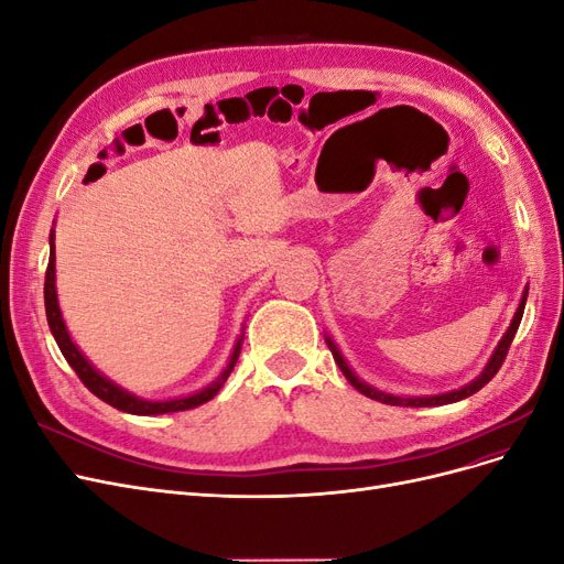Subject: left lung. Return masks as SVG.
Listing matches in <instances>:
<instances>
[{
  "mask_svg": "<svg viewBox=\"0 0 564 564\" xmlns=\"http://www.w3.org/2000/svg\"><path fill=\"white\" fill-rule=\"evenodd\" d=\"M524 301H527V289H524V294H522V301H520V305H518V313H516L513 322H510L508 332H506L503 338L499 340L497 350H494V355L489 357V362H487V367L482 369L480 377H477L475 381H470V383L464 386V388L452 390V392H442V395H431V398H398V395H388V392H381V390H377V388H371V386H367L365 381H360V379L355 377L352 369H350L348 362L344 360V355L338 352V348L334 346L332 338H327V346H329V350H332V355H334V360H336L338 369L344 371V377L352 383V388H357V390L362 392V395H367V398H371V400H379V402L392 404V406H440V404H449V402H458V400H464V398H470L473 392L485 388L494 377H497V371L501 369V365H503V360H506V355H508V348H510V344H513L516 332H518V327H520V319H522V313H524Z\"/></svg>",
  "mask_w": 564,
  "mask_h": 564,
  "instance_id": "8db88e82",
  "label": "left lung"
}]
</instances>
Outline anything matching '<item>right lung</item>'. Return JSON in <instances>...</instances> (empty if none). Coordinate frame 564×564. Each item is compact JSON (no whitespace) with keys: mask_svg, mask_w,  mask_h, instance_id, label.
Returning <instances> with one entry per match:
<instances>
[{"mask_svg":"<svg viewBox=\"0 0 564 564\" xmlns=\"http://www.w3.org/2000/svg\"><path fill=\"white\" fill-rule=\"evenodd\" d=\"M48 245H51V251H48V265H46V280H44V305H46V319H48V329L51 334H54L56 344L63 352V357L67 360V365H70L75 369V373L79 377V381L87 386L94 395L98 400L108 402L110 406L119 409V412H127V414H135V416H155V414H169V412H185V409H193V406H199L204 402H209L216 392L224 388L226 379L230 377V371L237 362V357H240V350H242V338L237 340V346L230 355V362L228 367L224 369V373L220 377L207 386L199 392H193V395L187 398H176V400H162V402H152V400H141L131 395V392H127L124 388L115 386L110 379H106L104 373L96 371L91 367V362L87 360L79 352V348L73 344L70 334H67L65 329V322H63V315H61V308H58V296H56V251H54V230H51L48 235Z\"/></svg>","mask_w":564,"mask_h":564,"instance_id":"right-lung-1","label":"right lung"}]
</instances>
